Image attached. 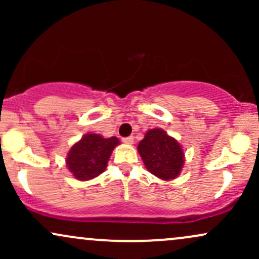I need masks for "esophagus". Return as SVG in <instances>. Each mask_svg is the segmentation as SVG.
<instances>
[{"mask_svg": "<svg viewBox=\"0 0 259 259\" xmlns=\"http://www.w3.org/2000/svg\"><path fill=\"white\" fill-rule=\"evenodd\" d=\"M123 142H125V144L132 145L133 142H134V136H127V138H124V139H123Z\"/></svg>", "mask_w": 259, "mask_h": 259, "instance_id": "obj_1", "label": "esophagus"}]
</instances>
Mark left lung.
Masks as SVG:
<instances>
[{"label": "left lung", "mask_w": 259, "mask_h": 259, "mask_svg": "<svg viewBox=\"0 0 259 259\" xmlns=\"http://www.w3.org/2000/svg\"><path fill=\"white\" fill-rule=\"evenodd\" d=\"M138 151L147 170L162 180L175 179L185 163L179 142L159 127L148 130Z\"/></svg>", "instance_id": "obj_1"}]
</instances>
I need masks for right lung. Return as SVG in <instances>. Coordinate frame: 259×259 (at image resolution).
Returning <instances> with one entry per match:
<instances>
[{
    "instance_id": "add662e5",
    "label": "right lung",
    "mask_w": 259,
    "mask_h": 259,
    "mask_svg": "<svg viewBox=\"0 0 259 259\" xmlns=\"http://www.w3.org/2000/svg\"><path fill=\"white\" fill-rule=\"evenodd\" d=\"M119 144L115 136L105 139L99 134H85L68 152L67 167L75 179H94L105 171L112 151Z\"/></svg>"
}]
</instances>
